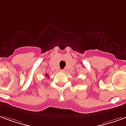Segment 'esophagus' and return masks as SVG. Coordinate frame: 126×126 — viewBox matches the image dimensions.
<instances>
[{"label":"esophagus","mask_w":126,"mask_h":126,"mask_svg":"<svg viewBox=\"0 0 126 126\" xmlns=\"http://www.w3.org/2000/svg\"><path fill=\"white\" fill-rule=\"evenodd\" d=\"M64 70H60V72H64Z\"/></svg>","instance_id":"obj_1"}]
</instances>
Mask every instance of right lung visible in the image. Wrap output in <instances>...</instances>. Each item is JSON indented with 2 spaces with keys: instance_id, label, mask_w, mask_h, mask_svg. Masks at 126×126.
Wrapping results in <instances>:
<instances>
[{
  "instance_id": "right-lung-1",
  "label": "right lung",
  "mask_w": 126,
  "mask_h": 126,
  "mask_svg": "<svg viewBox=\"0 0 126 126\" xmlns=\"http://www.w3.org/2000/svg\"><path fill=\"white\" fill-rule=\"evenodd\" d=\"M46 77H47V74H46Z\"/></svg>"
}]
</instances>
